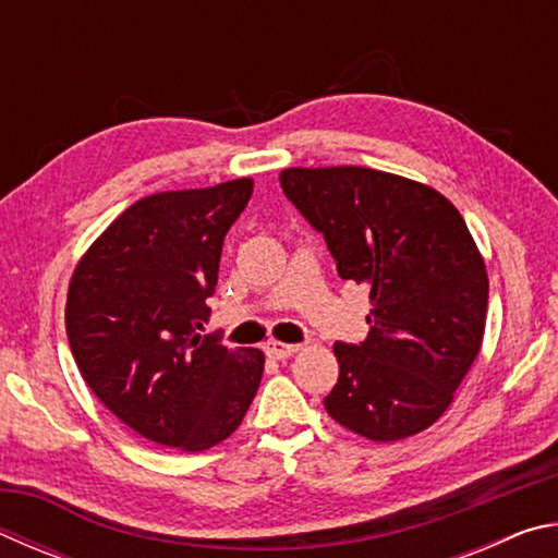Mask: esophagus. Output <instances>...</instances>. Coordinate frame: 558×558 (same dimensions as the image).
Returning <instances> with one entry per match:
<instances>
[{"mask_svg": "<svg viewBox=\"0 0 558 558\" xmlns=\"http://www.w3.org/2000/svg\"><path fill=\"white\" fill-rule=\"evenodd\" d=\"M298 344H282V342H268L266 344V354L270 359H288L298 352Z\"/></svg>", "mask_w": 558, "mask_h": 558, "instance_id": "esophagus-1", "label": "esophagus"}]
</instances>
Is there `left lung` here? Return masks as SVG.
<instances>
[{
	"instance_id": "left-lung-1",
	"label": "left lung",
	"mask_w": 558,
	"mask_h": 558,
	"mask_svg": "<svg viewBox=\"0 0 558 558\" xmlns=\"http://www.w3.org/2000/svg\"><path fill=\"white\" fill-rule=\"evenodd\" d=\"M280 186L372 298L364 342L335 344L327 413L379 442L426 430L483 344L489 282L465 219L436 189L366 167L282 169Z\"/></svg>"
}]
</instances>
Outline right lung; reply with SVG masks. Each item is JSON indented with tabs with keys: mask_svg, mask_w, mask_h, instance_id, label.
<instances>
[{
	"mask_svg": "<svg viewBox=\"0 0 558 558\" xmlns=\"http://www.w3.org/2000/svg\"><path fill=\"white\" fill-rule=\"evenodd\" d=\"M251 179L145 196L122 211L75 268L65 335L106 409L140 436L202 452L241 426L263 352L202 335L223 239Z\"/></svg>",
	"mask_w": 558,
	"mask_h": 558,
	"instance_id": "add662e5",
	"label": "right lung"
}]
</instances>
